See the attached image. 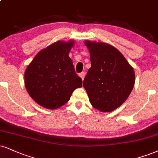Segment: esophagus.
<instances>
[{
    "instance_id": "34e87169",
    "label": "esophagus",
    "mask_w": 158,
    "mask_h": 158,
    "mask_svg": "<svg viewBox=\"0 0 158 158\" xmlns=\"http://www.w3.org/2000/svg\"><path fill=\"white\" fill-rule=\"evenodd\" d=\"M85 76V72H81V73H79V77H81V79H82V80H83V79H84Z\"/></svg>"
}]
</instances>
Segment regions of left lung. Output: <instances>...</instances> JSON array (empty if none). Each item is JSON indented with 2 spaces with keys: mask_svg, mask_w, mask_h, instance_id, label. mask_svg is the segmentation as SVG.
<instances>
[{
  "mask_svg": "<svg viewBox=\"0 0 158 158\" xmlns=\"http://www.w3.org/2000/svg\"><path fill=\"white\" fill-rule=\"evenodd\" d=\"M91 67L83 87L90 104L101 112H112L129 97L134 87L133 68L116 48L102 42L85 40Z\"/></svg>",
  "mask_w": 158,
  "mask_h": 158,
  "instance_id": "1",
  "label": "left lung"
}]
</instances>
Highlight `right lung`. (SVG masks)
I'll list each match as a JSON object with an SVG mask.
<instances>
[{"label": "right lung", "instance_id": "1", "mask_svg": "<svg viewBox=\"0 0 158 158\" xmlns=\"http://www.w3.org/2000/svg\"><path fill=\"white\" fill-rule=\"evenodd\" d=\"M74 40L55 42L37 53L26 68L25 86L42 107L55 110L66 104L82 80L76 73L70 51Z\"/></svg>", "mask_w": 158, "mask_h": 158}]
</instances>
